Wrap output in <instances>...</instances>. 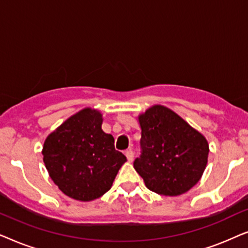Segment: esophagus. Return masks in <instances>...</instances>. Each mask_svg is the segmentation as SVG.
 Segmentation results:
<instances>
[{"instance_id": "obj_1", "label": "esophagus", "mask_w": 248, "mask_h": 248, "mask_svg": "<svg viewBox=\"0 0 248 248\" xmlns=\"http://www.w3.org/2000/svg\"><path fill=\"white\" fill-rule=\"evenodd\" d=\"M125 155H126L128 161H132L134 159V152H133V150H131V149L126 150V152H125Z\"/></svg>"}]
</instances>
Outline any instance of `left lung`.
Here are the masks:
<instances>
[{
	"label": "left lung",
	"instance_id": "1",
	"mask_svg": "<svg viewBox=\"0 0 248 248\" xmlns=\"http://www.w3.org/2000/svg\"><path fill=\"white\" fill-rule=\"evenodd\" d=\"M141 155L135 170L152 192L176 196L192 188L204 171L209 144L174 111L154 106L139 117Z\"/></svg>",
	"mask_w": 248,
	"mask_h": 248
}]
</instances>
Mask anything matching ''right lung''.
<instances>
[{
	"mask_svg": "<svg viewBox=\"0 0 248 248\" xmlns=\"http://www.w3.org/2000/svg\"><path fill=\"white\" fill-rule=\"evenodd\" d=\"M99 111L86 108L47 137L44 162L64 194L79 201L100 198L111 187L126 161L115 150L114 138L101 130Z\"/></svg>",
	"mask_w": 248,
	"mask_h": 248,
	"instance_id": "add662e5",
	"label": "right lung"
}]
</instances>
